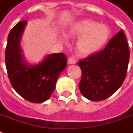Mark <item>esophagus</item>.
<instances>
[{
  "mask_svg": "<svg viewBox=\"0 0 133 133\" xmlns=\"http://www.w3.org/2000/svg\"><path fill=\"white\" fill-rule=\"evenodd\" d=\"M76 62H77L76 59H75V58H72V57H70V58L68 59L69 64H76Z\"/></svg>",
  "mask_w": 133,
  "mask_h": 133,
  "instance_id": "esophagus-1",
  "label": "esophagus"
}]
</instances>
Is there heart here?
<instances>
[{
    "instance_id": "obj_1",
    "label": "heart",
    "mask_w": 133,
    "mask_h": 133,
    "mask_svg": "<svg viewBox=\"0 0 133 133\" xmlns=\"http://www.w3.org/2000/svg\"><path fill=\"white\" fill-rule=\"evenodd\" d=\"M109 30L103 25H98L91 19H82L73 23L69 35L77 40V50L83 56H90L99 50L109 37Z\"/></svg>"
}]
</instances>
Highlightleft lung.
<instances>
[{"mask_svg": "<svg viewBox=\"0 0 133 133\" xmlns=\"http://www.w3.org/2000/svg\"><path fill=\"white\" fill-rule=\"evenodd\" d=\"M130 55L126 36L120 31L101 51L81 59V94L91 101L104 100L114 94L125 80Z\"/></svg>", "mask_w": 133, "mask_h": 133, "instance_id": "8db88e82", "label": "left lung"}]
</instances>
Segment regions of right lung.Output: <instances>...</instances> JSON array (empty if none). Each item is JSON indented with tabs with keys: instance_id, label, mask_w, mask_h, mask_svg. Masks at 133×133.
Instances as JSON below:
<instances>
[{
	"instance_id": "add662e5",
	"label": "right lung",
	"mask_w": 133,
	"mask_h": 133,
	"mask_svg": "<svg viewBox=\"0 0 133 133\" xmlns=\"http://www.w3.org/2000/svg\"><path fill=\"white\" fill-rule=\"evenodd\" d=\"M27 22H19L11 30L5 51L8 77L16 92L26 100L41 103L48 100L56 88L60 73L67 60L64 53L50 54L36 66L25 64L19 48V40Z\"/></svg>"
}]
</instances>
